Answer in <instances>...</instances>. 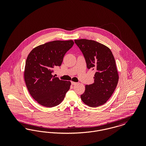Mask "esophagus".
Segmentation results:
<instances>
[{"label":"esophagus","mask_w":146,"mask_h":146,"mask_svg":"<svg viewBox=\"0 0 146 146\" xmlns=\"http://www.w3.org/2000/svg\"><path fill=\"white\" fill-rule=\"evenodd\" d=\"M71 84H72V85H76L77 83H76V82H71Z\"/></svg>","instance_id":"esophagus-1"}]
</instances>
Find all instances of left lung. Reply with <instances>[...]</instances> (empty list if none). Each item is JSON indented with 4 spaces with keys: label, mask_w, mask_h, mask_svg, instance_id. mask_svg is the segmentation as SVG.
Instances as JSON below:
<instances>
[{
    "label": "left lung",
    "mask_w": 146,
    "mask_h": 146,
    "mask_svg": "<svg viewBox=\"0 0 146 146\" xmlns=\"http://www.w3.org/2000/svg\"><path fill=\"white\" fill-rule=\"evenodd\" d=\"M74 42L83 54L87 68L96 72L94 83L85 85L81 99L91 107H97L107 102L117 87L119 76L114 57L111 50L100 42L85 39Z\"/></svg>",
    "instance_id": "8db88e82"
}]
</instances>
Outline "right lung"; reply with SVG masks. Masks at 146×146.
<instances>
[{
    "label": "right lung",
    "mask_w": 146,
    "mask_h": 146,
    "mask_svg": "<svg viewBox=\"0 0 146 146\" xmlns=\"http://www.w3.org/2000/svg\"><path fill=\"white\" fill-rule=\"evenodd\" d=\"M74 45L73 40H55L33 49L26 61L25 80L28 91L38 103L46 107L60 104L70 90V82L52 75L60 66L66 53Z\"/></svg>",
    "instance_id": "obj_1"
}]
</instances>
